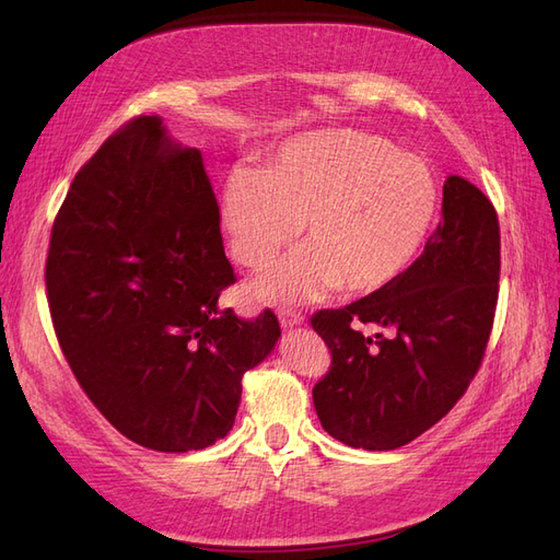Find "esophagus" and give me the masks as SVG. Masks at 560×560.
I'll use <instances>...</instances> for the list:
<instances>
[{
    "label": "esophagus",
    "mask_w": 560,
    "mask_h": 560,
    "mask_svg": "<svg viewBox=\"0 0 560 560\" xmlns=\"http://www.w3.org/2000/svg\"><path fill=\"white\" fill-rule=\"evenodd\" d=\"M278 317H280V325H282L284 329H292V327H296V325H301V322H303V315L296 313V311H290V308L280 311Z\"/></svg>",
    "instance_id": "obj_1"
}]
</instances>
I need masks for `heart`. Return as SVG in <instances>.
Returning a JSON list of instances; mask_svg holds the SVG:
<instances>
[{
  "label": "heart",
  "instance_id": "b5f03b06",
  "mask_svg": "<svg viewBox=\"0 0 560 560\" xmlns=\"http://www.w3.org/2000/svg\"><path fill=\"white\" fill-rule=\"evenodd\" d=\"M439 208L430 165L381 135L336 128L287 142L264 175L233 173L222 219L233 259L261 270L299 224L308 249L257 282L266 301H311L331 287L376 292L425 245Z\"/></svg>",
  "mask_w": 560,
  "mask_h": 560
}]
</instances>
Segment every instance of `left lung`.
Segmentation results:
<instances>
[{
	"instance_id": "1",
	"label": "left lung",
	"mask_w": 560,
	"mask_h": 560,
	"mask_svg": "<svg viewBox=\"0 0 560 560\" xmlns=\"http://www.w3.org/2000/svg\"><path fill=\"white\" fill-rule=\"evenodd\" d=\"M442 214L399 278L311 317L331 352L327 376L313 387L315 411L352 448L413 442L453 409L481 366L500 292L498 214L457 175L444 184Z\"/></svg>"
}]
</instances>
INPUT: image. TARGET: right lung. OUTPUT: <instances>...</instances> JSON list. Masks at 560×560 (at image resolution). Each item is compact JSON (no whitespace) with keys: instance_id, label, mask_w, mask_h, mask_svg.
Segmentation results:
<instances>
[{"instance_id":"1","label":"right lung","mask_w":560,"mask_h":560,"mask_svg":"<svg viewBox=\"0 0 560 560\" xmlns=\"http://www.w3.org/2000/svg\"><path fill=\"white\" fill-rule=\"evenodd\" d=\"M198 149L135 116L77 173L46 257L58 343L83 393L130 442L200 451L229 434L243 376L273 350L266 308L217 306L235 282Z\"/></svg>"}]
</instances>
